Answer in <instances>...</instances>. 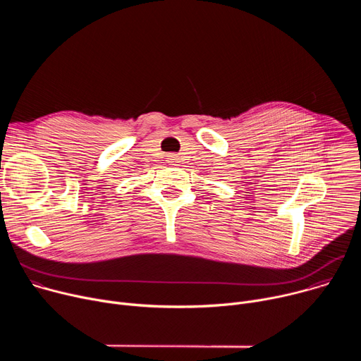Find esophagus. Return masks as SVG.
I'll use <instances>...</instances> for the list:
<instances>
[{
	"label": "esophagus",
	"instance_id": "obj_1",
	"mask_svg": "<svg viewBox=\"0 0 361 361\" xmlns=\"http://www.w3.org/2000/svg\"><path fill=\"white\" fill-rule=\"evenodd\" d=\"M167 161H169V163H176V161H177L176 154H170V156H167Z\"/></svg>",
	"mask_w": 361,
	"mask_h": 361
}]
</instances>
